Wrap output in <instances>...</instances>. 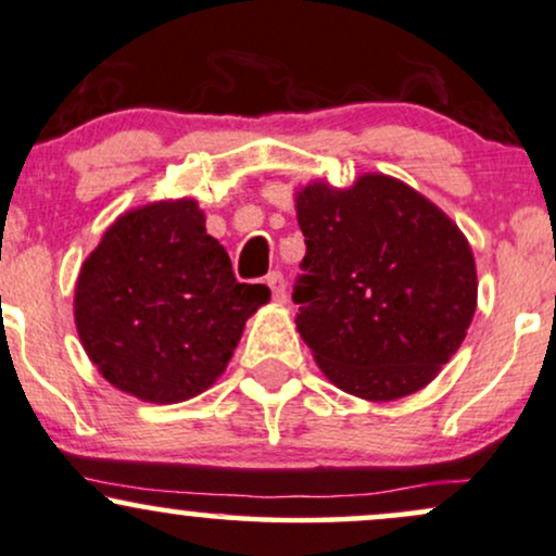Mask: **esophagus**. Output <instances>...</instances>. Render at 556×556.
<instances>
[{
  "label": "esophagus",
  "instance_id": "obj_1",
  "mask_svg": "<svg viewBox=\"0 0 556 556\" xmlns=\"http://www.w3.org/2000/svg\"><path fill=\"white\" fill-rule=\"evenodd\" d=\"M265 283L270 286V291H273V299H276V302H286V280H283V276H280L278 270L267 273Z\"/></svg>",
  "mask_w": 556,
  "mask_h": 556
}]
</instances>
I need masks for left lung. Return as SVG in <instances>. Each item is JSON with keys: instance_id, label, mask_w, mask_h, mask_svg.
Returning a JSON list of instances; mask_svg holds the SVG:
<instances>
[{"instance_id": "obj_1", "label": "left lung", "mask_w": 556, "mask_h": 556, "mask_svg": "<svg viewBox=\"0 0 556 556\" xmlns=\"http://www.w3.org/2000/svg\"><path fill=\"white\" fill-rule=\"evenodd\" d=\"M306 254L296 330L325 377L364 401L421 390L460 349L476 312V263L434 202L384 174L296 192Z\"/></svg>"}]
</instances>
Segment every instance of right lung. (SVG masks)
I'll return each instance as SVG.
<instances>
[{"instance_id":"add662e5","label":"right lung","mask_w":556,"mask_h":556,"mask_svg":"<svg viewBox=\"0 0 556 556\" xmlns=\"http://www.w3.org/2000/svg\"><path fill=\"white\" fill-rule=\"evenodd\" d=\"M270 299L239 283L194 200L119 215L80 267L75 325L103 380L148 403L200 395L224 375L244 323Z\"/></svg>"}]
</instances>
